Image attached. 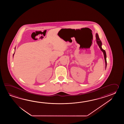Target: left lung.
I'll return each mask as SVG.
<instances>
[{"label": "left lung", "instance_id": "obj_1", "mask_svg": "<svg viewBox=\"0 0 124 124\" xmlns=\"http://www.w3.org/2000/svg\"><path fill=\"white\" fill-rule=\"evenodd\" d=\"M96 42L98 45L99 47L100 48L101 50L102 51V52L104 54V58H105V69L106 68V66H107V61H106V52H105V50H103V49L102 48L101 46H102V42H101L99 38V36L98 35V33L96 34Z\"/></svg>", "mask_w": 124, "mask_h": 124}]
</instances>
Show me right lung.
Listing matches in <instances>:
<instances>
[{"mask_svg":"<svg viewBox=\"0 0 124 124\" xmlns=\"http://www.w3.org/2000/svg\"><path fill=\"white\" fill-rule=\"evenodd\" d=\"M15 50H16V47H15ZM14 54H15V53H14V54H13V56H14Z\"/></svg>","mask_w":124,"mask_h":124,"instance_id":"obj_1","label":"right lung"}]
</instances>
